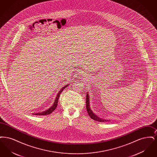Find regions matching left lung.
I'll use <instances>...</instances> for the list:
<instances>
[{"label": "left lung", "mask_w": 157, "mask_h": 157, "mask_svg": "<svg viewBox=\"0 0 157 157\" xmlns=\"http://www.w3.org/2000/svg\"><path fill=\"white\" fill-rule=\"evenodd\" d=\"M86 110L87 112L88 113L90 117V118H92V120L99 121V122H107L108 121V120L103 119V118H101L99 117H98L97 115H96L94 112H92L90 109V98H89V95L88 94H86Z\"/></svg>", "instance_id": "obj_1"}]
</instances>
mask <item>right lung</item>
I'll return each instance as SVG.
<instances>
[{"label":"right lung","instance_id":"right-lung-1","mask_svg":"<svg viewBox=\"0 0 157 157\" xmlns=\"http://www.w3.org/2000/svg\"><path fill=\"white\" fill-rule=\"evenodd\" d=\"M68 85H69L67 84V85H65V86H63V87H62V88L60 89V90L59 91V92H58V95H57V96H56V97L55 98V102H54L52 106L50 108H49L48 109L46 110L45 111L38 112V113H33V114L35 115H49V114L51 113L56 109V106H57V105H58V99H59V98L60 93L63 91V90H64L65 88H67Z\"/></svg>","mask_w":157,"mask_h":157}]
</instances>
